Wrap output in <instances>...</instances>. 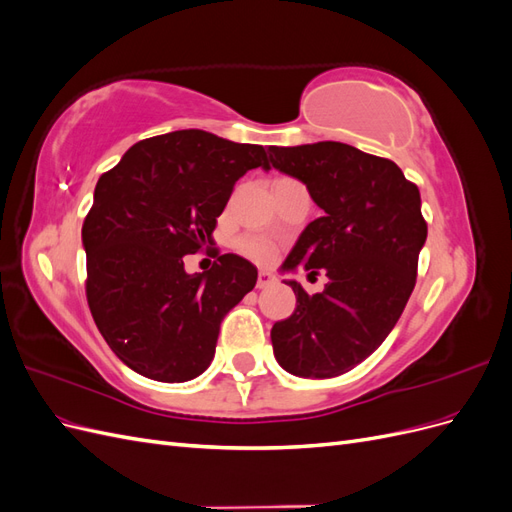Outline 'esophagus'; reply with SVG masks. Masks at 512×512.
<instances>
[{"label":"esophagus","instance_id":"obj_1","mask_svg":"<svg viewBox=\"0 0 512 512\" xmlns=\"http://www.w3.org/2000/svg\"><path fill=\"white\" fill-rule=\"evenodd\" d=\"M271 284H275V277H273L269 271H260V273H258L256 288H269Z\"/></svg>","mask_w":512,"mask_h":512}]
</instances>
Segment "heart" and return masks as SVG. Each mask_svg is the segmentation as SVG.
<instances>
[{
  "label": "heart",
  "instance_id": "b5f03b06",
  "mask_svg": "<svg viewBox=\"0 0 512 512\" xmlns=\"http://www.w3.org/2000/svg\"><path fill=\"white\" fill-rule=\"evenodd\" d=\"M237 245L241 254L252 258L254 262H260V265H271V262L277 258V247L262 237H243L239 239Z\"/></svg>",
  "mask_w": 512,
  "mask_h": 512
}]
</instances>
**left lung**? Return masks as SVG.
<instances>
[{"label": "left lung", "mask_w": 512, "mask_h": 512, "mask_svg": "<svg viewBox=\"0 0 512 512\" xmlns=\"http://www.w3.org/2000/svg\"><path fill=\"white\" fill-rule=\"evenodd\" d=\"M269 160L303 181L324 211L282 271L329 277L316 294L286 282L297 307L273 324V354L294 376L333 378L365 361L404 312L427 239L421 194L395 162L344 143L269 147Z\"/></svg>", "instance_id": "obj_1"}]
</instances>
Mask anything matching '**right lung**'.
Wrapping results in <instances>:
<instances>
[{
	"instance_id": "1",
	"label": "right lung",
	"mask_w": 512,
	"mask_h": 512,
	"mask_svg": "<svg viewBox=\"0 0 512 512\" xmlns=\"http://www.w3.org/2000/svg\"><path fill=\"white\" fill-rule=\"evenodd\" d=\"M269 170L260 145L205 130L145 138L104 173L83 222L87 303L106 344L136 374L185 382L211 365L220 324L258 271L222 254L188 275L183 256L213 243L232 188L247 170Z\"/></svg>"
}]
</instances>
